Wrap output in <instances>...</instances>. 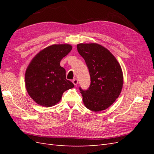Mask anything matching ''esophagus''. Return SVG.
Listing matches in <instances>:
<instances>
[{
    "label": "esophagus",
    "instance_id": "1",
    "mask_svg": "<svg viewBox=\"0 0 154 154\" xmlns=\"http://www.w3.org/2000/svg\"><path fill=\"white\" fill-rule=\"evenodd\" d=\"M72 82H73V83L75 85H76L78 84V80L77 79H73V81H72Z\"/></svg>",
    "mask_w": 154,
    "mask_h": 154
}]
</instances>
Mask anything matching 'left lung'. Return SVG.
Listing matches in <instances>:
<instances>
[{
  "instance_id": "8db88e82",
  "label": "left lung",
  "mask_w": 154,
  "mask_h": 154,
  "mask_svg": "<svg viewBox=\"0 0 154 154\" xmlns=\"http://www.w3.org/2000/svg\"><path fill=\"white\" fill-rule=\"evenodd\" d=\"M77 51L89 69L91 84L87 90L79 87L84 104L94 112L106 109L121 93L123 85L122 69L116 59L97 44H80Z\"/></svg>"
}]
</instances>
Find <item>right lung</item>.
<instances>
[{
    "label": "right lung",
    "instance_id": "1",
    "mask_svg": "<svg viewBox=\"0 0 154 154\" xmlns=\"http://www.w3.org/2000/svg\"><path fill=\"white\" fill-rule=\"evenodd\" d=\"M69 44L52 45L35 55L26 71L25 83L29 95L37 104L51 106L61 100L62 94L73 83L66 79L65 69L60 61L69 53Z\"/></svg>",
    "mask_w": 154,
    "mask_h": 154
}]
</instances>
